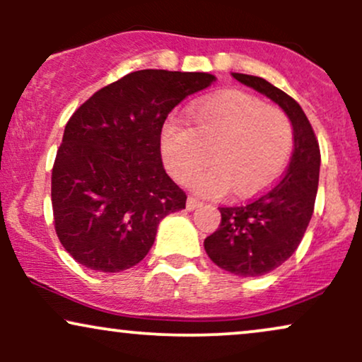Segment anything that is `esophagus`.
<instances>
[{
	"mask_svg": "<svg viewBox=\"0 0 362 362\" xmlns=\"http://www.w3.org/2000/svg\"><path fill=\"white\" fill-rule=\"evenodd\" d=\"M201 206V201H197L195 197H189L187 199V211H194Z\"/></svg>",
	"mask_w": 362,
	"mask_h": 362,
	"instance_id": "1",
	"label": "esophagus"
}]
</instances>
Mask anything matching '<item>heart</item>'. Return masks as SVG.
Instances as JSON below:
<instances>
[{"mask_svg": "<svg viewBox=\"0 0 362 362\" xmlns=\"http://www.w3.org/2000/svg\"><path fill=\"white\" fill-rule=\"evenodd\" d=\"M192 127L168 120L160 149L173 178L189 182L201 195H252L271 185L288 163L293 127L288 115L243 91H224L190 109Z\"/></svg>", "mask_w": 362, "mask_h": 362, "instance_id": "obj_1", "label": "heart"}]
</instances>
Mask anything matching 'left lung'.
Masks as SVG:
<instances>
[{
	"instance_id": "8db88e82",
	"label": "left lung",
	"mask_w": 362,
	"mask_h": 362,
	"mask_svg": "<svg viewBox=\"0 0 362 362\" xmlns=\"http://www.w3.org/2000/svg\"><path fill=\"white\" fill-rule=\"evenodd\" d=\"M231 76L277 103L291 120L294 136L293 156L281 180L248 204L219 207V228L204 240L206 253L223 271L259 277L284 264L301 243L317 199L320 148L294 98L264 78L242 73Z\"/></svg>"
}]
</instances>
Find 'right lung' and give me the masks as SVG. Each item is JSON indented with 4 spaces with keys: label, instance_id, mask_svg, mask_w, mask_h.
<instances>
[{
    "label": "right lung",
    "instance_id": "add662e5",
    "mask_svg": "<svg viewBox=\"0 0 362 362\" xmlns=\"http://www.w3.org/2000/svg\"><path fill=\"white\" fill-rule=\"evenodd\" d=\"M216 81L209 73L141 69L98 90L71 115L52 168L56 233L91 271L139 264L158 224L185 209L187 195L161 161V127L189 95Z\"/></svg>",
    "mask_w": 362,
    "mask_h": 362
}]
</instances>
